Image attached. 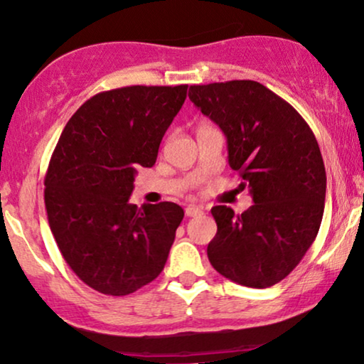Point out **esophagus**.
Segmentation results:
<instances>
[{"mask_svg": "<svg viewBox=\"0 0 364 364\" xmlns=\"http://www.w3.org/2000/svg\"><path fill=\"white\" fill-rule=\"evenodd\" d=\"M200 214H204V209L200 208V205H187L186 208V216L187 218H196V216H200Z\"/></svg>", "mask_w": 364, "mask_h": 364, "instance_id": "34e87169", "label": "esophagus"}]
</instances>
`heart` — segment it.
Masks as SVG:
<instances>
[{
  "instance_id": "b5f03b06",
  "label": "heart",
  "mask_w": 364,
  "mask_h": 364,
  "mask_svg": "<svg viewBox=\"0 0 364 364\" xmlns=\"http://www.w3.org/2000/svg\"><path fill=\"white\" fill-rule=\"evenodd\" d=\"M204 127H209V124H205V123H203V124H199V128H197V129H200V128H204Z\"/></svg>"
}]
</instances>
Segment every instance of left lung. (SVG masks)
<instances>
[{
    "mask_svg": "<svg viewBox=\"0 0 364 364\" xmlns=\"http://www.w3.org/2000/svg\"><path fill=\"white\" fill-rule=\"evenodd\" d=\"M189 97L228 138V159L253 205L210 209L218 232L208 246L214 270L267 289L289 275L319 232L326 168L312 129L285 100L257 80L191 86Z\"/></svg>",
    "mask_w": 364,
    "mask_h": 364,
    "instance_id": "obj_1",
    "label": "left lung"
}]
</instances>
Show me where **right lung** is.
Returning a JSON list of instances; mask_svg holds the SVG:
<instances>
[{"label":"right lung","mask_w":364,"mask_h":364,"mask_svg":"<svg viewBox=\"0 0 364 364\" xmlns=\"http://www.w3.org/2000/svg\"><path fill=\"white\" fill-rule=\"evenodd\" d=\"M186 97V84L100 92L58 138L45 175L48 224L70 270L101 294H133L164 270L183 209L128 199Z\"/></svg>","instance_id":"right-lung-1"}]
</instances>
